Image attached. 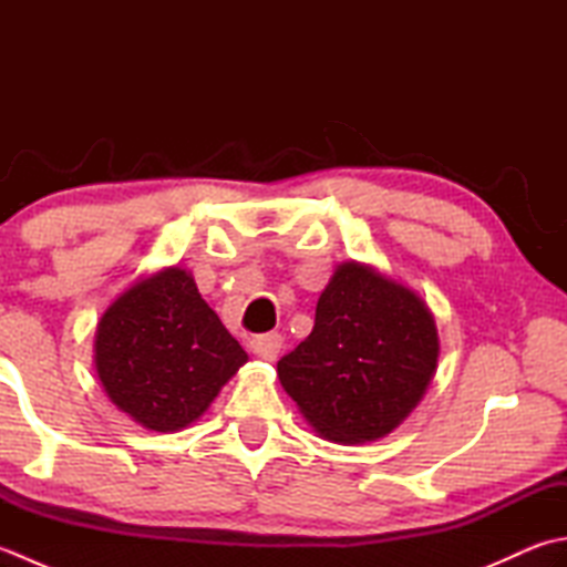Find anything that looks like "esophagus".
Instances as JSON below:
<instances>
[{"instance_id": "esophagus-1", "label": "esophagus", "mask_w": 567, "mask_h": 567, "mask_svg": "<svg viewBox=\"0 0 567 567\" xmlns=\"http://www.w3.org/2000/svg\"><path fill=\"white\" fill-rule=\"evenodd\" d=\"M250 351L256 353L262 360H275L277 353L282 351V336L280 333H265V336H256L250 341Z\"/></svg>"}]
</instances>
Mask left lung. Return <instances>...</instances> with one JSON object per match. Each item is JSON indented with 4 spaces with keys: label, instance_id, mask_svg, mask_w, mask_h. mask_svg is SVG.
<instances>
[{
    "label": "left lung",
    "instance_id": "left-lung-1",
    "mask_svg": "<svg viewBox=\"0 0 567 567\" xmlns=\"http://www.w3.org/2000/svg\"><path fill=\"white\" fill-rule=\"evenodd\" d=\"M439 353L424 299L375 265L348 260L323 287L315 329L277 363V378L321 439L370 443L424 400Z\"/></svg>",
    "mask_w": 567,
    "mask_h": 567
}]
</instances>
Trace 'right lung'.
<instances>
[{
    "mask_svg": "<svg viewBox=\"0 0 567 567\" xmlns=\"http://www.w3.org/2000/svg\"><path fill=\"white\" fill-rule=\"evenodd\" d=\"M248 353L204 302L187 268L171 265L118 295L94 333V370L110 402L158 433L187 429Z\"/></svg>",
    "mask_w": 567,
    "mask_h": 567,
    "instance_id": "right-lung-1",
    "label": "right lung"
}]
</instances>
